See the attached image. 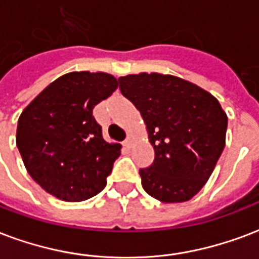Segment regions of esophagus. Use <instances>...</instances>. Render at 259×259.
Wrapping results in <instances>:
<instances>
[{"mask_svg": "<svg viewBox=\"0 0 259 259\" xmlns=\"http://www.w3.org/2000/svg\"><path fill=\"white\" fill-rule=\"evenodd\" d=\"M133 143H135V137H133V136L132 135H129L127 136V139L124 140V147H127V148H130V147H132V145H133Z\"/></svg>", "mask_w": 259, "mask_h": 259, "instance_id": "1", "label": "esophagus"}]
</instances>
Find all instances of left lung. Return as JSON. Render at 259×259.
<instances>
[{
	"mask_svg": "<svg viewBox=\"0 0 259 259\" xmlns=\"http://www.w3.org/2000/svg\"><path fill=\"white\" fill-rule=\"evenodd\" d=\"M119 88L140 111L154 147V163L141 184L162 203L192 199L207 183L227 139L228 116L207 91L180 76L140 72L120 76Z\"/></svg>",
	"mask_w": 259,
	"mask_h": 259,
	"instance_id": "1",
	"label": "left lung"
}]
</instances>
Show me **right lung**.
Here are the masks:
<instances>
[{
    "instance_id": "add662e5",
    "label": "right lung",
    "mask_w": 259,
    "mask_h": 259,
    "mask_svg": "<svg viewBox=\"0 0 259 259\" xmlns=\"http://www.w3.org/2000/svg\"><path fill=\"white\" fill-rule=\"evenodd\" d=\"M116 88V78L107 72H68L19 116L16 145L23 163L52 196L82 202L104 189L122 145L103 139L93 108Z\"/></svg>"
}]
</instances>
